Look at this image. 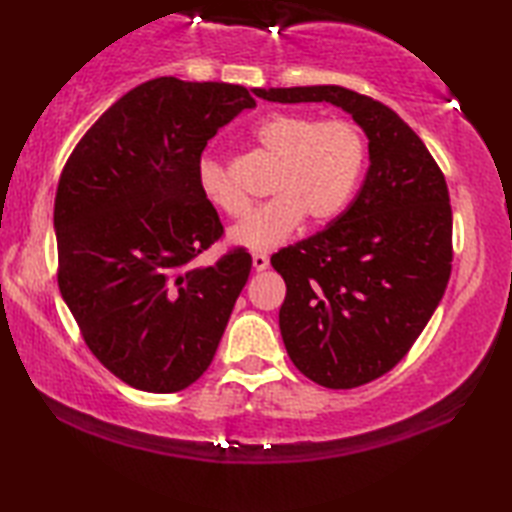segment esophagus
Wrapping results in <instances>:
<instances>
[{
  "label": "esophagus",
  "instance_id": "34e87169",
  "mask_svg": "<svg viewBox=\"0 0 512 512\" xmlns=\"http://www.w3.org/2000/svg\"><path fill=\"white\" fill-rule=\"evenodd\" d=\"M270 266V259L264 253H253V268L255 270H266Z\"/></svg>",
  "mask_w": 512,
  "mask_h": 512
}]
</instances>
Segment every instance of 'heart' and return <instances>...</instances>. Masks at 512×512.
<instances>
[{
  "instance_id": "obj_1",
  "label": "heart",
  "mask_w": 512,
  "mask_h": 512,
  "mask_svg": "<svg viewBox=\"0 0 512 512\" xmlns=\"http://www.w3.org/2000/svg\"><path fill=\"white\" fill-rule=\"evenodd\" d=\"M255 140L279 158L270 193L231 228V239L248 250H273L297 231L303 217L323 224L339 213L361 178L365 140L345 121L317 123L297 114H275L255 127ZM198 184L204 198L228 215L246 211V195L220 160L202 156Z\"/></svg>"
}]
</instances>
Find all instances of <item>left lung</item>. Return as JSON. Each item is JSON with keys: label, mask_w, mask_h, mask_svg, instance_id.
Masks as SVG:
<instances>
[{"label": "left lung", "mask_w": 512, "mask_h": 512, "mask_svg": "<svg viewBox=\"0 0 512 512\" xmlns=\"http://www.w3.org/2000/svg\"><path fill=\"white\" fill-rule=\"evenodd\" d=\"M273 103H332L369 140L361 191L317 235L270 257L286 281L281 339L303 376L352 389L387 374L416 343L453 262L449 189L418 134L341 85L253 90Z\"/></svg>", "instance_id": "left-lung-1"}]
</instances>
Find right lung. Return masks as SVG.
Masks as SVG:
<instances>
[{
	"label": "right lung",
	"instance_id": "add662e5",
	"mask_svg": "<svg viewBox=\"0 0 512 512\" xmlns=\"http://www.w3.org/2000/svg\"><path fill=\"white\" fill-rule=\"evenodd\" d=\"M255 105L242 85L160 76L121 96L65 162L59 290L92 354L129 387L173 394L213 361L253 259L233 248L193 264L224 233L198 162Z\"/></svg>",
	"mask_w": 512,
	"mask_h": 512
}]
</instances>
